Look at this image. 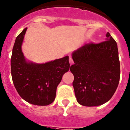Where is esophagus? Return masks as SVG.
<instances>
[{"instance_id": "34e87169", "label": "esophagus", "mask_w": 130, "mask_h": 130, "mask_svg": "<svg viewBox=\"0 0 130 130\" xmlns=\"http://www.w3.org/2000/svg\"><path fill=\"white\" fill-rule=\"evenodd\" d=\"M69 62H70V66H71V65H72V64H73V59H71V57H70V59H69Z\"/></svg>"}]
</instances>
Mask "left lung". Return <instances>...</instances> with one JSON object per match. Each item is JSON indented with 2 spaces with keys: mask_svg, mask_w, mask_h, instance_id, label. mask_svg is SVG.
Returning a JSON list of instances; mask_svg holds the SVG:
<instances>
[{
  "mask_svg": "<svg viewBox=\"0 0 130 130\" xmlns=\"http://www.w3.org/2000/svg\"><path fill=\"white\" fill-rule=\"evenodd\" d=\"M74 64L73 86L77 102L85 106H96L112 97L120 80L117 44L109 32L100 43L86 44L72 54Z\"/></svg>",
  "mask_w": 130,
  "mask_h": 130,
  "instance_id": "8db88e82",
  "label": "left lung"
}]
</instances>
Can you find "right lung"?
Instances as JSON below:
<instances>
[{"instance_id": "obj_1", "label": "right lung", "mask_w": 130, "mask_h": 130, "mask_svg": "<svg viewBox=\"0 0 130 130\" xmlns=\"http://www.w3.org/2000/svg\"><path fill=\"white\" fill-rule=\"evenodd\" d=\"M27 28L16 38L11 58L13 83L19 95L28 102L47 106L54 101L57 88L70 69L68 56L45 64L27 62L21 50Z\"/></svg>"}]
</instances>
